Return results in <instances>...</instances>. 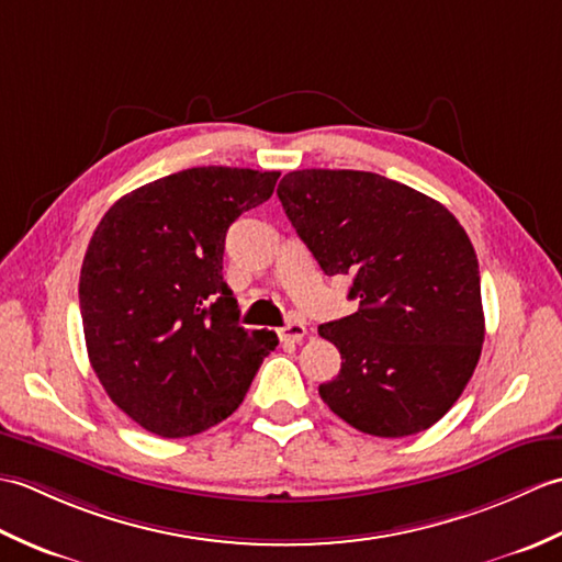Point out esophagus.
<instances>
[{
    "label": "esophagus",
    "mask_w": 562,
    "mask_h": 562,
    "mask_svg": "<svg viewBox=\"0 0 562 562\" xmlns=\"http://www.w3.org/2000/svg\"><path fill=\"white\" fill-rule=\"evenodd\" d=\"M278 336L282 342H300L306 336V326L302 324V321H290L288 326H282L278 330Z\"/></svg>",
    "instance_id": "esophagus-1"
}]
</instances>
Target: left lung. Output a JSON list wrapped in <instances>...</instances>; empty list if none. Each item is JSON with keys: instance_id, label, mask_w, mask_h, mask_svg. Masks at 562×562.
Wrapping results in <instances>:
<instances>
[{"instance_id": "8db88e82", "label": "left lung", "mask_w": 562, "mask_h": 562, "mask_svg": "<svg viewBox=\"0 0 562 562\" xmlns=\"http://www.w3.org/2000/svg\"><path fill=\"white\" fill-rule=\"evenodd\" d=\"M278 198L321 270L348 274V296L360 300L318 328L342 360L321 398L374 437L432 427L469 384L485 338L469 234L437 200L369 171H290Z\"/></svg>"}]
</instances>
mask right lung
<instances>
[{
	"instance_id": "1",
	"label": "right lung",
	"mask_w": 562,
	"mask_h": 562,
	"mask_svg": "<svg viewBox=\"0 0 562 562\" xmlns=\"http://www.w3.org/2000/svg\"><path fill=\"white\" fill-rule=\"evenodd\" d=\"M280 171L198 166L123 195L93 232L79 274L89 362L147 432L190 437L241 405L272 330L238 326L222 278L224 238L266 202Z\"/></svg>"
}]
</instances>
